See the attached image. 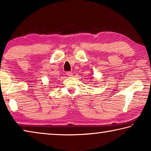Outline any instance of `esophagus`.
<instances>
[{
	"label": "esophagus",
	"instance_id": "1",
	"mask_svg": "<svg viewBox=\"0 0 151 151\" xmlns=\"http://www.w3.org/2000/svg\"><path fill=\"white\" fill-rule=\"evenodd\" d=\"M66 75H67L68 76H73V73H72L71 72H67L66 73Z\"/></svg>",
	"mask_w": 151,
	"mask_h": 151
}]
</instances>
